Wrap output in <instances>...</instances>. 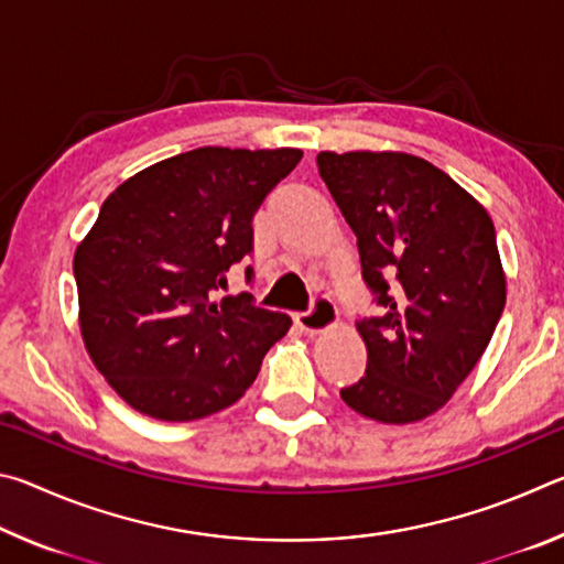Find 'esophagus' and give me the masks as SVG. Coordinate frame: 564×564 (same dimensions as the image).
I'll use <instances>...</instances> for the list:
<instances>
[{
    "instance_id": "obj_1",
    "label": "esophagus",
    "mask_w": 564,
    "mask_h": 564,
    "mask_svg": "<svg viewBox=\"0 0 564 564\" xmlns=\"http://www.w3.org/2000/svg\"><path fill=\"white\" fill-rule=\"evenodd\" d=\"M336 323H338V308L333 305L330 299H326V295L316 299V303H313V308L308 313H299V316H295V326L305 333H311V336L333 328Z\"/></svg>"
}]
</instances>
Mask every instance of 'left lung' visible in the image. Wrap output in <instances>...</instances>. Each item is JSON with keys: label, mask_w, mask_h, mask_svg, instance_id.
Instances as JSON below:
<instances>
[{"label": "left lung", "mask_w": 564, "mask_h": 564, "mask_svg": "<svg viewBox=\"0 0 564 564\" xmlns=\"http://www.w3.org/2000/svg\"><path fill=\"white\" fill-rule=\"evenodd\" d=\"M316 164L380 305L356 323L368 366L340 398L378 423H417L470 376L502 316L492 218L445 171L403 151H321Z\"/></svg>", "instance_id": "1"}]
</instances>
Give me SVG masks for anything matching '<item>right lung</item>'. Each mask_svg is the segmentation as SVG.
<instances>
[{
	"label": "right lung",
	"instance_id": "add662e5",
	"mask_svg": "<svg viewBox=\"0 0 564 564\" xmlns=\"http://www.w3.org/2000/svg\"><path fill=\"white\" fill-rule=\"evenodd\" d=\"M301 156L202 147L139 171L101 204L74 253L79 326L94 366L133 410L166 423L214 415L289 333L291 318L251 293H218L253 251V214Z\"/></svg>",
	"mask_w": 564,
	"mask_h": 564
}]
</instances>
